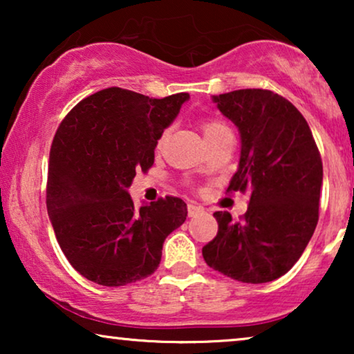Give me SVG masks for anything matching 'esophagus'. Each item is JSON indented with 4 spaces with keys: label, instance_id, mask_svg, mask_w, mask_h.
Returning a JSON list of instances; mask_svg holds the SVG:
<instances>
[{
    "label": "esophagus",
    "instance_id": "34e87169",
    "mask_svg": "<svg viewBox=\"0 0 354 354\" xmlns=\"http://www.w3.org/2000/svg\"><path fill=\"white\" fill-rule=\"evenodd\" d=\"M203 212H205V209H203L201 206L193 205V203H190V205H188V216H190V217H196V216L203 214Z\"/></svg>",
    "mask_w": 354,
    "mask_h": 354
}]
</instances>
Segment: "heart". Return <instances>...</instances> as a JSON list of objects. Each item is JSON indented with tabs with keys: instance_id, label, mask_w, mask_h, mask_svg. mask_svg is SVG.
Segmentation results:
<instances>
[{
	"instance_id": "b5f03b06",
	"label": "heart",
	"mask_w": 354,
	"mask_h": 354,
	"mask_svg": "<svg viewBox=\"0 0 354 354\" xmlns=\"http://www.w3.org/2000/svg\"><path fill=\"white\" fill-rule=\"evenodd\" d=\"M201 130H203V135H205V138H206V143L217 137H221V135L230 133V129L227 127L224 122H221V120H216V119L203 120ZM166 137H167V130H164V132L161 133V137H159V143H162Z\"/></svg>"
}]
</instances>
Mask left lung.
Returning a JSON list of instances; mask_svg holds the SVG:
<instances>
[{"instance_id": "1", "label": "left lung", "mask_w": 354, "mask_h": 354, "mask_svg": "<svg viewBox=\"0 0 354 354\" xmlns=\"http://www.w3.org/2000/svg\"><path fill=\"white\" fill-rule=\"evenodd\" d=\"M240 132L230 192H248L240 221L217 211V235L203 246L206 264L245 283L282 277L303 254L319 221L322 159L303 114L270 90L212 96Z\"/></svg>"}]
</instances>
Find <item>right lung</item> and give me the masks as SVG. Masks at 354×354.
<instances>
[{"label": "right lung", "instance_id": "obj_1", "mask_svg": "<svg viewBox=\"0 0 354 354\" xmlns=\"http://www.w3.org/2000/svg\"><path fill=\"white\" fill-rule=\"evenodd\" d=\"M188 93L162 100L111 86L86 96L53 138L46 207L72 268L120 287L158 269L166 236L187 219L185 201L159 198L135 209L127 188L154 162L158 140Z\"/></svg>", "mask_w": 354, "mask_h": 354}]
</instances>
